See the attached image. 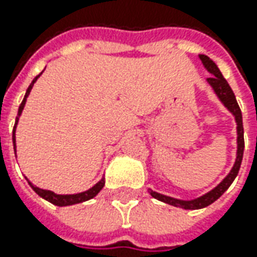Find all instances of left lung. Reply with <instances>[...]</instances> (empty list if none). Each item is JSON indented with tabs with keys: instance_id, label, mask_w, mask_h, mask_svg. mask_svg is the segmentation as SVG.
<instances>
[{
	"instance_id": "obj_1",
	"label": "left lung",
	"mask_w": 257,
	"mask_h": 257,
	"mask_svg": "<svg viewBox=\"0 0 257 257\" xmlns=\"http://www.w3.org/2000/svg\"><path fill=\"white\" fill-rule=\"evenodd\" d=\"M200 60H202L203 67L207 70V73H210L212 77L206 78L207 84L210 85L213 88V91L216 94V97L220 100V103L229 110V113H232L234 117V121H236V133H237V139H236V144H237V149H236V159H234V163L233 167L230 169V172L227 173V176L223 179L222 182L219 183L216 187H213L210 192L204 193L202 196L196 197V199H190V200H183V199H176V197H170V196H166L162 193H157L149 189V193L152 194V197L160 200V202L167 203V204H172L174 207H180V209H186V210H197V209H203V207H207L209 204H212L213 202H216L223 193L226 192L233 180L236 179L239 169H240V164H242L243 159V150H244V139H243V121H242V111H240V107L236 101V97L234 93L232 91L229 83L226 81V78L223 77L219 67L213 63L212 60L207 57V55L200 54Z\"/></svg>"
}]
</instances>
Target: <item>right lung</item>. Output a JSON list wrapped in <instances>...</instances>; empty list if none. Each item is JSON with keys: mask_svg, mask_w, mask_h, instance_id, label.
<instances>
[{"mask_svg": "<svg viewBox=\"0 0 257 257\" xmlns=\"http://www.w3.org/2000/svg\"><path fill=\"white\" fill-rule=\"evenodd\" d=\"M43 74V73H41ZM40 74V75H41ZM40 75H37L34 80H33V83L30 84V87L27 88V93L24 95V100H23V103L20 104V108H18V115H17V118H15V125H14V130H13V143H14V152H15V128H17V124H18V120H20V115L23 113V110H24L25 107V101H27V98H28V95L31 93V90H33V85L34 83L37 81V78L40 77ZM27 182L28 184L31 186V189L34 190L40 197H43L44 200L47 202L53 203L55 206H71V204H77V203H83V202H87V200H90V199H93L95 197L100 190L104 187V177H101V180L100 182H97L94 184L93 187H90L88 190H85V192H81V193H75V194H57V193L51 192V190H45V189H40V187H37L34 186L33 183L30 182L28 179H27Z\"/></svg>", "mask_w": 257, "mask_h": 257, "instance_id": "1", "label": "right lung"}]
</instances>
